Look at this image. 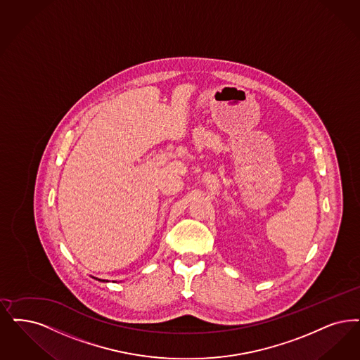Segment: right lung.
I'll use <instances>...</instances> for the list:
<instances>
[{
  "label": "right lung",
  "mask_w": 360,
  "mask_h": 360,
  "mask_svg": "<svg viewBox=\"0 0 360 360\" xmlns=\"http://www.w3.org/2000/svg\"><path fill=\"white\" fill-rule=\"evenodd\" d=\"M94 278H96V277H94ZM96 280H99V281H105V280H101V278H96Z\"/></svg>",
  "instance_id": "right-lung-1"
}]
</instances>
